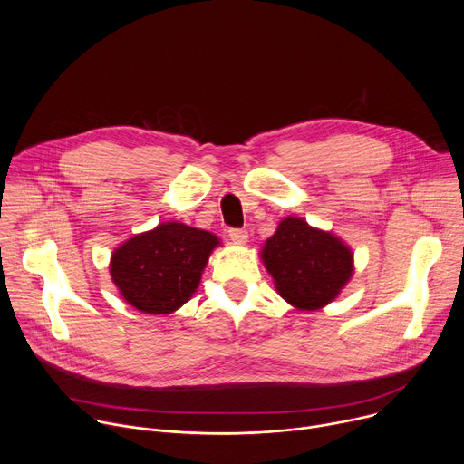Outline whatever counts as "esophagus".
<instances>
[{"label":"esophagus","instance_id":"obj_1","mask_svg":"<svg viewBox=\"0 0 464 464\" xmlns=\"http://www.w3.org/2000/svg\"><path fill=\"white\" fill-rule=\"evenodd\" d=\"M229 237L235 244H246L247 242V231L246 229H229Z\"/></svg>","mask_w":464,"mask_h":464}]
</instances>
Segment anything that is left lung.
<instances>
[{
	"mask_svg": "<svg viewBox=\"0 0 464 464\" xmlns=\"http://www.w3.org/2000/svg\"><path fill=\"white\" fill-rule=\"evenodd\" d=\"M264 268L277 294L297 310H319L333 303L354 274L351 246L333 231L312 227L301 217H286L260 249Z\"/></svg>",
	"mask_w": 464,
	"mask_h": 464,
	"instance_id": "1",
	"label": "left lung"
}]
</instances>
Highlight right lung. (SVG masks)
<instances>
[{
  "label": "right lung",
  "mask_w": 464,
  "mask_h": 464,
  "mask_svg": "<svg viewBox=\"0 0 464 464\" xmlns=\"http://www.w3.org/2000/svg\"><path fill=\"white\" fill-rule=\"evenodd\" d=\"M217 235L181 222H163L117 246L110 277L121 297L143 314L165 315L181 308L200 286Z\"/></svg>",
  "instance_id": "1"
}]
</instances>
